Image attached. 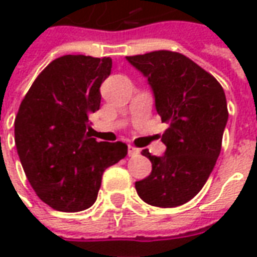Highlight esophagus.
I'll return each instance as SVG.
<instances>
[{"label": "esophagus", "mask_w": 257, "mask_h": 257, "mask_svg": "<svg viewBox=\"0 0 257 257\" xmlns=\"http://www.w3.org/2000/svg\"><path fill=\"white\" fill-rule=\"evenodd\" d=\"M139 153H140L139 149H136V147H134V146H129L128 147V156L129 157L139 156Z\"/></svg>", "instance_id": "1"}]
</instances>
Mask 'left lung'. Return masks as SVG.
<instances>
[{"label":"left lung","mask_w":257,"mask_h":257,"mask_svg":"<svg viewBox=\"0 0 257 257\" xmlns=\"http://www.w3.org/2000/svg\"><path fill=\"white\" fill-rule=\"evenodd\" d=\"M126 59L147 77L157 112L169 125L161 138L164 156L142 151L153 171L135 187L149 205L180 206L201 191L220 154L228 119L224 90L212 74L179 52L154 51Z\"/></svg>","instance_id":"8db88e82"}]
</instances>
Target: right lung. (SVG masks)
I'll return each instance as SVG.
<instances>
[{
  "mask_svg": "<svg viewBox=\"0 0 257 257\" xmlns=\"http://www.w3.org/2000/svg\"><path fill=\"white\" fill-rule=\"evenodd\" d=\"M111 59L66 55L42 70L20 103L15 143L27 180L60 212L95 204L107 168L128 154L122 142L90 138L88 115L100 107V85Z\"/></svg>",
  "mask_w": 257,
  "mask_h": 257,
  "instance_id": "right-lung-1",
  "label": "right lung"
}]
</instances>
